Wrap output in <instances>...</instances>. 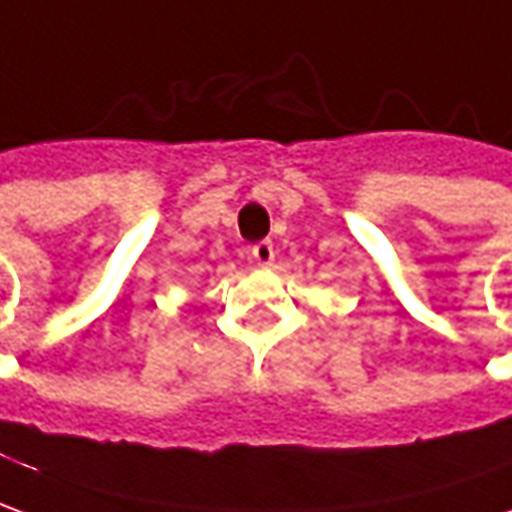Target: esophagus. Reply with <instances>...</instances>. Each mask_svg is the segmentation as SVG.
I'll return each instance as SVG.
<instances>
[{"instance_id":"34e87169","label":"esophagus","mask_w":512,"mask_h":512,"mask_svg":"<svg viewBox=\"0 0 512 512\" xmlns=\"http://www.w3.org/2000/svg\"><path fill=\"white\" fill-rule=\"evenodd\" d=\"M249 255H252V260H255V263H260V266H269L277 252H274V243L271 241H257L255 246L249 249Z\"/></svg>"}]
</instances>
